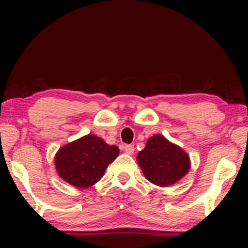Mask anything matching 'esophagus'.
Masks as SVG:
<instances>
[{
	"label": "esophagus",
	"instance_id": "esophagus-1",
	"mask_svg": "<svg viewBox=\"0 0 248 248\" xmlns=\"http://www.w3.org/2000/svg\"><path fill=\"white\" fill-rule=\"evenodd\" d=\"M124 153L128 154V155H133L135 148H134L133 144H126V146L124 147Z\"/></svg>",
	"mask_w": 248,
	"mask_h": 248
}]
</instances>
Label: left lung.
Segmentation results:
<instances>
[{
  "mask_svg": "<svg viewBox=\"0 0 248 248\" xmlns=\"http://www.w3.org/2000/svg\"><path fill=\"white\" fill-rule=\"evenodd\" d=\"M138 162L148 181L160 186L176 183L190 169L187 154L162 135L147 141L144 149L139 153Z\"/></svg>",
  "mask_w": 248,
  "mask_h": 248,
  "instance_id": "1",
  "label": "left lung"
}]
</instances>
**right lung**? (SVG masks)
Returning <instances> with one entry per match:
<instances>
[{"instance_id": "add662e5", "label": "right lung", "mask_w": 248, "mask_h": 248, "mask_svg": "<svg viewBox=\"0 0 248 248\" xmlns=\"http://www.w3.org/2000/svg\"><path fill=\"white\" fill-rule=\"evenodd\" d=\"M118 155L116 146H109L95 135H86L58 150L56 169L73 186L88 187L100 181L108 164Z\"/></svg>"}]
</instances>
